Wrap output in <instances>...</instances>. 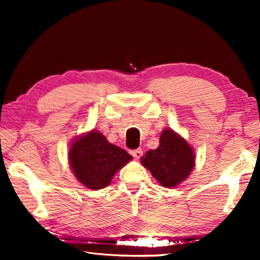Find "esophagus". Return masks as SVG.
<instances>
[{
	"mask_svg": "<svg viewBox=\"0 0 260 260\" xmlns=\"http://www.w3.org/2000/svg\"><path fill=\"white\" fill-rule=\"evenodd\" d=\"M131 155H133L136 159H138L142 155H143V150H142V149H136V150L131 151Z\"/></svg>",
	"mask_w": 260,
	"mask_h": 260,
	"instance_id": "esophagus-1",
	"label": "esophagus"
}]
</instances>
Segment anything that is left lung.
Here are the masks:
<instances>
[{"instance_id": "1", "label": "left lung", "mask_w": 260, "mask_h": 260, "mask_svg": "<svg viewBox=\"0 0 260 260\" xmlns=\"http://www.w3.org/2000/svg\"><path fill=\"white\" fill-rule=\"evenodd\" d=\"M195 152L184 138L172 129H165L159 145L141 157V163L162 187L175 188L187 180L195 167Z\"/></svg>"}]
</instances>
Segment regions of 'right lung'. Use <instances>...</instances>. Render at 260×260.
<instances>
[{"label":"right lung","instance_id":"add662e5","mask_svg":"<svg viewBox=\"0 0 260 260\" xmlns=\"http://www.w3.org/2000/svg\"><path fill=\"white\" fill-rule=\"evenodd\" d=\"M133 157L111 144L98 130L74 138L70 145L69 163L76 179L88 189H103L111 183L115 174Z\"/></svg>","mask_w":260,"mask_h":260}]
</instances>
